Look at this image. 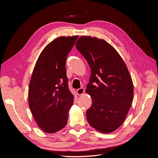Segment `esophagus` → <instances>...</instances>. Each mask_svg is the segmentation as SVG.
<instances>
[{
    "mask_svg": "<svg viewBox=\"0 0 158 158\" xmlns=\"http://www.w3.org/2000/svg\"><path fill=\"white\" fill-rule=\"evenodd\" d=\"M84 91H85V89L84 88H80L76 90V92H77L78 95H82L84 93Z\"/></svg>",
    "mask_w": 158,
    "mask_h": 158,
    "instance_id": "1",
    "label": "esophagus"
}]
</instances>
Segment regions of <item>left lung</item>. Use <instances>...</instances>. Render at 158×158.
<instances>
[{
  "label": "left lung",
  "instance_id": "obj_1",
  "mask_svg": "<svg viewBox=\"0 0 158 158\" xmlns=\"http://www.w3.org/2000/svg\"><path fill=\"white\" fill-rule=\"evenodd\" d=\"M76 47L91 69L86 92L92 104L86 111L88 122L100 132H111L123 123L132 105L131 76L121 56L105 40L82 36Z\"/></svg>",
  "mask_w": 158,
  "mask_h": 158
}]
</instances>
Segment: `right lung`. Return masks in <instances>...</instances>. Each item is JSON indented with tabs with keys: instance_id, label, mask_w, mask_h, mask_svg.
Here are the masks:
<instances>
[{
	"instance_id": "1",
	"label": "right lung",
	"mask_w": 158,
	"mask_h": 158,
	"mask_svg": "<svg viewBox=\"0 0 158 158\" xmlns=\"http://www.w3.org/2000/svg\"><path fill=\"white\" fill-rule=\"evenodd\" d=\"M78 35L59 37L42 51L33 69L28 101L38 126L47 133L63 128L74 96L69 88L66 61Z\"/></svg>"
}]
</instances>
